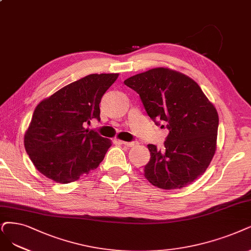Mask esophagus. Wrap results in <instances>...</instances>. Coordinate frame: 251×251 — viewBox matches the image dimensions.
<instances>
[{
	"instance_id": "obj_1",
	"label": "esophagus",
	"mask_w": 251,
	"mask_h": 251,
	"mask_svg": "<svg viewBox=\"0 0 251 251\" xmlns=\"http://www.w3.org/2000/svg\"><path fill=\"white\" fill-rule=\"evenodd\" d=\"M119 143H120V144H122V145H125V146H127V147H133V146H135V145H136V143H135V142H124V141H119Z\"/></svg>"
}]
</instances>
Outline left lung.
Wrapping results in <instances>:
<instances>
[{
	"instance_id": "1",
	"label": "left lung",
	"mask_w": 251,
	"mask_h": 251,
	"mask_svg": "<svg viewBox=\"0 0 251 251\" xmlns=\"http://www.w3.org/2000/svg\"><path fill=\"white\" fill-rule=\"evenodd\" d=\"M124 83L140 95L155 124L169 129L162 149L148 145L151 158L143 169L145 177L162 189L187 186L205 173L215 154L216 108L196 81L168 68L136 74Z\"/></svg>"
}]
</instances>
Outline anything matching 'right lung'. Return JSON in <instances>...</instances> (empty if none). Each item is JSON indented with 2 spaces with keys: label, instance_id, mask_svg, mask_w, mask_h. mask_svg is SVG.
Returning a JSON list of instances; mask_svg holds the SVG:
<instances>
[{
  "label": "right lung",
  "instance_id": "add662e5",
  "mask_svg": "<svg viewBox=\"0 0 251 251\" xmlns=\"http://www.w3.org/2000/svg\"><path fill=\"white\" fill-rule=\"evenodd\" d=\"M118 75L90 74L37 105L25 135V148L45 177L70 183L103 160L110 141L85 126L92 120L100 121L101 98Z\"/></svg>",
  "mask_w": 251,
  "mask_h": 251
}]
</instances>
